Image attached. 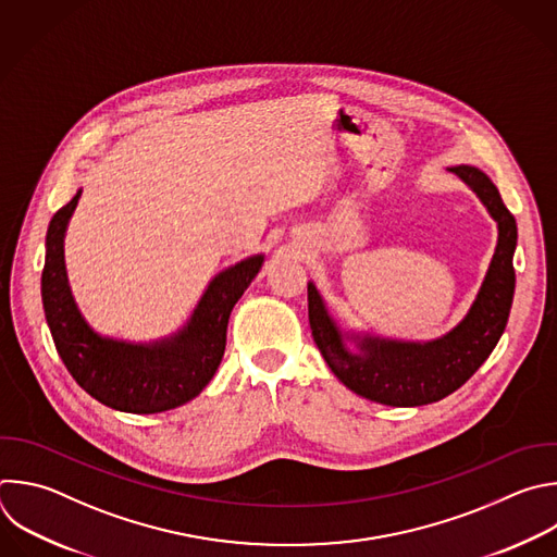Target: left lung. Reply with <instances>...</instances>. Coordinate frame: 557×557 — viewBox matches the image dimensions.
I'll use <instances>...</instances> for the list:
<instances>
[{"label":"left lung","mask_w":557,"mask_h":557,"mask_svg":"<svg viewBox=\"0 0 557 557\" xmlns=\"http://www.w3.org/2000/svg\"><path fill=\"white\" fill-rule=\"evenodd\" d=\"M481 199L498 225V240L485 280L468 314L435 341H396L341 332L317 286L308 282L312 338L332 374L354 394L387 407H422L457 392L496 347L511 310L516 273V221L496 185L474 165L448 168ZM357 345L354 352L346 341Z\"/></svg>","instance_id":"left-lung-1"}]
</instances>
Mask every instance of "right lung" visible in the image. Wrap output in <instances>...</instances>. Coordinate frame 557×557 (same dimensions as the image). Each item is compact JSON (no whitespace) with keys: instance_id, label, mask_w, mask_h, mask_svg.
Instances as JSON below:
<instances>
[{"instance_id":"obj_1","label":"right lung","mask_w":557,"mask_h":557,"mask_svg":"<svg viewBox=\"0 0 557 557\" xmlns=\"http://www.w3.org/2000/svg\"><path fill=\"white\" fill-rule=\"evenodd\" d=\"M81 193L52 216L46 236L41 297L59 356L91 398L115 411L161 413L190 403L216 374L230 314L262 269L264 253L221 271L174 334L150 343L109 338L81 314L65 271L63 243Z\"/></svg>"}]
</instances>
